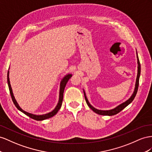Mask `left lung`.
<instances>
[{"label":"left lung","instance_id":"left-lung-1","mask_svg":"<svg viewBox=\"0 0 152 152\" xmlns=\"http://www.w3.org/2000/svg\"><path fill=\"white\" fill-rule=\"evenodd\" d=\"M137 53V51H136ZM137 77H136V85H135V88H134V92L132 95H131V97H130L128 100H127L125 102H123L121 104L118 105V106H116V107L113 108V109L110 110H99L97 109H95L94 107H93L92 105L90 104V102H88L87 98H86V94L85 91L83 90L84 92V95H85V99L86 100V104H87L91 110H93L95 113H96L97 114L101 115H106V116H112V115H115L117 113H118L119 112H120L122 110H123L125 107H127L129 104H131L132 101L134 100V99L135 98L137 92V89H138V86H139V80H140V74H141V65L140 62V60H139L137 53Z\"/></svg>","mask_w":152,"mask_h":152}]
</instances>
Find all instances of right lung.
<instances>
[{
	"instance_id": "add662e5",
	"label": "right lung",
	"mask_w": 152,
	"mask_h": 152,
	"mask_svg": "<svg viewBox=\"0 0 152 152\" xmlns=\"http://www.w3.org/2000/svg\"><path fill=\"white\" fill-rule=\"evenodd\" d=\"M10 71H8L7 72V84H8V86H9V89H10V94L12 98V102H13L14 104L15 105V106L17 107V109L18 110H20V111H21L22 113H23L24 114H25L26 115H27L28 116H29L30 118H31L34 120H36L37 121H41V120H44L48 118H50L51 117L53 116L54 115H55L57 113V112L58 111V110L60 109L62 106V101H63V95H64V91L65 89V87H66V85L67 83V81H69V80L71 78L72 75L71 74H68V75L65 76L63 79L62 80L61 82H60V92H59V99H58V102L57 105L56 106V107H55V109L51 111V112L48 113H46L45 115H34L32 113H29L28 112H26L25 111H23L21 108L19 106L18 104L17 103L16 99L13 95V93H12V90L11 88V84H10V77H9V75H10Z\"/></svg>"
}]
</instances>
